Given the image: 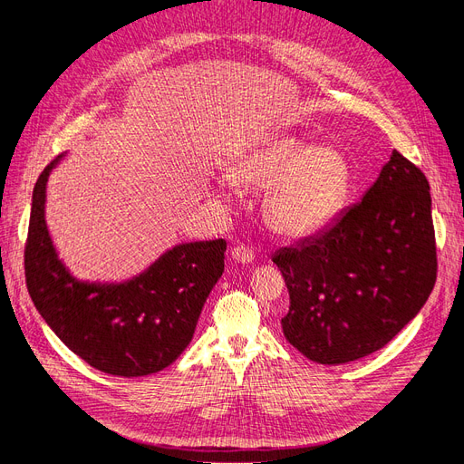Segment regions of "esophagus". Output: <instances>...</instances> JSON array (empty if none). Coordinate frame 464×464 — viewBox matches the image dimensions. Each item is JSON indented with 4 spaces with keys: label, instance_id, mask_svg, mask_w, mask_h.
Wrapping results in <instances>:
<instances>
[{
    "label": "esophagus",
    "instance_id": "esophagus-1",
    "mask_svg": "<svg viewBox=\"0 0 464 464\" xmlns=\"http://www.w3.org/2000/svg\"><path fill=\"white\" fill-rule=\"evenodd\" d=\"M232 257L240 263H249L254 261V249L246 244H237L232 247Z\"/></svg>",
    "mask_w": 464,
    "mask_h": 464
}]
</instances>
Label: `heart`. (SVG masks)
<instances>
[{
	"label": "heart",
	"mask_w": 464,
	"mask_h": 464,
	"mask_svg": "<svg viewBox=\"0 0 464 464\" xmlns=\"http://www.w3.org/2000/svg\"><path fill=\"white\" fill-rule=\"evenodd\" d=\"M234 184L265 189L263 215L290 237L314 234L343 208L350 189L348 160L333 147H314L296 135H275L236 152L224 164Z\"/></svg>",
	"instance_id": "heart-1"
}]
</instances>
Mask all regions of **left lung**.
Segmentation results:
<instances>
[{
  "label": "left lung",
  "mask_w": 464,
  "mask_h": 464,
  "mask_svg": "<svg viewBox=\"0 0 464 464\" xmlns=\"http://www.w3.org/2000/svg\"><path fill=\"white\" fill-rule=\"evenodd\" d=\"M271 259L290 294L283 333L298 353L334 366L383 348L422 310L438 278L424 172L392 150L358 203Z\"/></svg>",
  "instance_id": "1"
}]
</instances>
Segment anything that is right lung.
I'll use <instances>...</instances> for the list:
<instances>
[{"instance_id": "obj_1", "label": "right lung", "mask_w": 464, "mask_h": 464, "mask_svg": "<svg viewBox=\"0 0 464 464\" xmlns=\"http://www.w3.org/2000/svg\"><path fill=\"white\" fill-rule=\"evenodd\" d=\"M36 179L24 278L38 314L60 341L89 366L139 377L164 370L191 343L210 290L224 273L227 242L181 244L147 273L118 286L77 283L55 257L44 222L46 179Z\"/></svg>"}]
</instances>
